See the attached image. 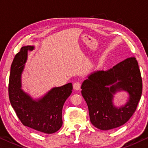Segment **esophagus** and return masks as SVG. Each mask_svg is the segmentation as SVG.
<instances>
[{"label":"esophagus","mask_w":148,"mask_h":148,"mask_svg":"<svg viewBox=\"0 0 148 148\" xmlns=\"http://www.w3.org/2000/svg\"><path fill=\"white\" fill-rule=\"evenodd\" d=\"M81 84L79 82H76L74 83L73 84V88L75 90H79L80 89Z\"/></svg>","instance_id":"esophagus-1"}]
</instances>
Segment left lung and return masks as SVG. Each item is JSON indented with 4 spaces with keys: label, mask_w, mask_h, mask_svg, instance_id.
<instances>
[{
    "label": "left lung",
    "mask_w": 148,
    "mask_h": 148,
    "mask_svg": "<svg viewBox=\"0 0 148 148\" xmlns=\"http://www.w3.org/2000/svg\"><path fill=\"white\" fill-rule=\"evenodd\" d=\"M82 95L89 109L90 121L95 127L108 130L125 124L136 109L142 92V79L135 57H129L107 71H95L81 86ZM129 94L126 103L114 104L116 92Z\"/></svg>",
    "instance_id": "obj_1"
}]
</instances>
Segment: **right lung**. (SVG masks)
Here are the masks:
<instances>
[{"label": "right lung", "mask_w": 148, "mask_h": 148, "mask_svg": "<svg viewBox=\"0 0 148 148\" xmlns=\"http://www.w3.org/2000/svg\"><path fill=\"white\" fill-rule=\"evenodd\" d=\"M34 46L22 47L16 54L10 69L8 95L12 107L25 126L45 134H53L62 125V111L72 91V84L54 87L38 99H34L22 89V74L27 62L28 51Z\"/></svg>", "instance_id": "obj_1"}]
</instances>
